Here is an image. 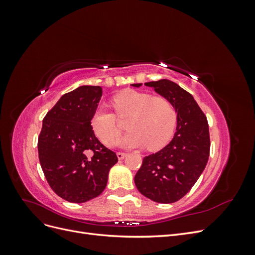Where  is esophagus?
Returning a JSON list of instances; mask_svg holds the SVG:
<instances>
[{
  "instance_id": "esophagus-1",
  "label": "esophagus",
  "mask_w": 255,
  "mask_h": 255,
  "mask_svg": "<svg viewBox=\"0 0 255 255\" xmlns=\"http://www.w3.org/2000/svg\"><path fill=\"white\" fill-rule=\"evenodd\" d=\"M127 156V154L126 153H122V152H118L117 153V157H118V159H123Z\"/></svg>"
}]
</instances>
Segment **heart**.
<instances>
[{
    "label": "heart",
    "mask_w": 255,
    "mask_h": 255,
    "mask_svg": "<svg viewBox=\"0 0 255 255\" xmlns=\"http://www.w3.org/2000/svg\"><path fill=\"white\" fill-rule=\"evenodd\" d=\"M113 106L120 118L129 117L127 122L129 133L118 141L122 148L145 145L148 150L154 151L171 139L176 125V112L167 98L128 89L114 97ZM90 125L97 137L106 145H113L121 133L116 115L103 107L92 114Z\"/></svg>",
    "instance_id": "obj_1"
}]
</instances>
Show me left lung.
Wrapping results in <instances>:
<instances>
[{
	"mask_svg": "<svg viewBox=\"0 0 255 255\" xmlns=\"http://www.w3.org/2000/svg\"><path fill=\"white\" fill-rule=\"evenodd\" d=\"M144 86L170 100L176 112V129L165 148L143 158L134 181L140 194L152 201L173 203L191 189L207 164L208 123L194 97L176 83L159 80L144 83Z\"/></svg>",
	"mask_w": 255,
	"mask_h": 255,
	"instance_id": "obj_1",
	"label": "left lung"
}]
</instances>
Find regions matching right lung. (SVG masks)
<instances>
[{
  "label": "right lung",
  "instance_id": "obj_1",
  "mask_svg": "<svg viewBox=\"0 0 255 255\" xmlns=\"http://www.w3.org/2000/svg\"><path fill=\"white\" fill-rule=\"evenodd\" d=\"M102 97L100 86H81L61 97L45 115L38 137L39 161L49 185L68 202L102 194L116 153L96 137L90 120Z\"/></svg>",
  "mask_w": 255,
  "mask_h": 255
}]
</instances>
